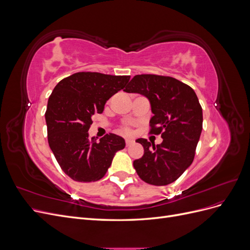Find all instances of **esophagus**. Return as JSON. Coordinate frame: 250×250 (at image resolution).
<instances>
[{"instance_id":"1","label":"esophagus","mask_w":250,"mask_h":250,"mask_svg":"<svg viewBox=\"0 0 250 250\" xmlns=\"http://www.w3.org/2000/svg\"><path fill=\"white\" fill-rule=\"evenodd\" d=\"M125 142H126V146H130V145H132V144L134 143V140H132V139H126Z\"/></svg>"}]
</instances>
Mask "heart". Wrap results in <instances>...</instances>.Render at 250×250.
<instances>
[{"label": "heart", "mask_w": 250, "mask_h": 250, "mask_svg": "<svg viewBox=\"0 0 250 250\" xmlns=\"http://www.w3.org/2000/svg\"><path fill=\"white\" fill-rule=\"evenodd\" d=\"M122 131H123L124 133H128V132H129L130 130H129V128H127V127H124V128H123V129H122Z\"/></svg>", "instance_id": "heart-1"}]
</instances>
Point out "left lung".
Returning <instances> with one entry per match:
<instances>
[{
	"label": "left lung",
	"mask_w": 250,
	"mask_h": 250,
	"mask_svg": "<svg viewBox=\"0 0 250 250\" xmlns=\"http://www.w3.org/2000/svg\"><path fill=\"white\" fill-rule=\"evenodd\" d=\"M126 93L147 97L153 117L150 133L162 134L160 145L146 139L137 142L144 155L133 162L138 175L145 183L166 186L180 177L193 163L202 130V108L194 89L173 77L143 74L125 87Z\"/></svg>",
	"instance_id": "1"
}]
</instances>
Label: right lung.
<instances>
[{
	"mask_svg": "<svg viewBox=\"0 0 250 250\" xmlns=\"http://www.w3.org/2000/svg\"><path fill=\"white\" fill-rule=\"evenodd\" d=\"M130 76L79 72L62 79L48 100V142L60 168L75 181L92 183L107 172L116 152L125 147L117 134L88 139L94 113H102L111 96L123 89Z\"/></svg>",
	"mask_w": 250,
	"mask_h": 250,
	"instance_id": "add662e5",
	"label": "right lung"
}]
</instances>
